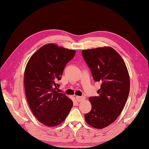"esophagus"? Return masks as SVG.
Here are the masks:
<instances>
[{
  "mask_svg": "<svg viewBox=\"0 0 149 149\" xmlns=\"http://www.w3.org/2000/svg\"><path fill=\"white\" fill-rule=\"evenodd\" d=\"M84 99H85V97L83 96H76V100H77V101H78V102H81V101H84Z\"/></svg>",
  "mask_w": 149,
  "mask_h": 149,
  "instance_id": "esophagus-1",
  "label": "esophagus"
}]
</instances>
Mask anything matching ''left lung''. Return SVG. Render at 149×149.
I'll return each mask as SVG.
<instances>
[{"mask_svg": "<svg viewBox=\"0 0 149 149\" xmlns=\"http://www.w3.org/2000/svg\"><path fill=\"white\" fill-rule=\"evenodd\" d=\"M82 55L94 80L101 83L98 96L89 97L92 107L85 114V120L94 128H104L118 118L127 101L130 89L127 67L111 47L86 49Z\"/></svg>", "mask_w": 149, "mask_h": 149, "instance_id": "left-lung-1", "label": "left lung"}]
</instances>
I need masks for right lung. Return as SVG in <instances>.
Returning <instances> with one entry per match:
<instances>
[{
  "instance_id": "1",
  "label": "right lung",
  "mask_w": 149,
  "mask_h": 149,
  "mask_svg": "<svg viewBox=\"0 0 149 149\" xmlns=\"http://www.w3.org/2000/svg\"><path fill=\"white\" fill-rule=\"evenodd\" d=\"M76 52L47 44L31 56L26 66L24 86L26 100L37 119L48 127L63 122L73 101L58 91V81Z\"/></svg>"
}]
</instances>
